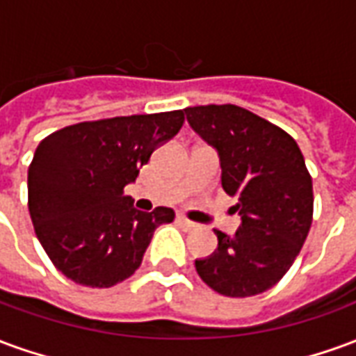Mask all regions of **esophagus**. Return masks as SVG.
Masks as SVG:
<instances>
[{
    "instance_id": "obj_1",
    "label": "esophagus",
    "mask_w": 356,
    "mask_h": 356,
    "mask_svg": "<svg viewBox=\"0 0 356 356\" xmlns=\"http://www.w3.org/2000/svg\"><path fill=\"white\" fill-rule=\"evenodd\" d=\"M177 223L181 225V227H185V229H194V227H196V223L188 221L185 216H177Z\"/></svg>"
}]
</instances>
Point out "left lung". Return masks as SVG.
Wrapping results in <instances>:
<instances>
[{
  "mask_svg": "<svg viewBox=\"0 0 356 356\" xmlns=\"http://www.w3.org/2000/svg\"><path fill=\"white\" fill-rule=\"evenodd\" d=\"M186 122L216 148L221 186L236 198L240 227L217 234V250L196 259L211 290L250 298L273 288L301 252L313 221V181L288 133L236 104L185 108Z\"/></svg>",
  "mask_w": 356,
  "mask_h": 356,
  "instance_id": "1",
  "label": "left lung"
}]
</instances>
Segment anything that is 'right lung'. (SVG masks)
Here are the masks:
<instances>
[{
    "instance_id": "add662e5",
    "label": "right lung",
    "mask_w": 356,
    "mask_h": 356,
    "mask_svg": "<svg viewBox=\"0 0 356 356\" xmlns=\"http://www.w3.org/2000/svg\"><path fill=\"white\" fill-rule=\"evenodd\" d=\"M183 122V110L81 122L38 145L28 209L40 244L66 278L110 288L139 268L154 231L175 211H139L124 188Z\"/></svg>"
}]
</instances>
